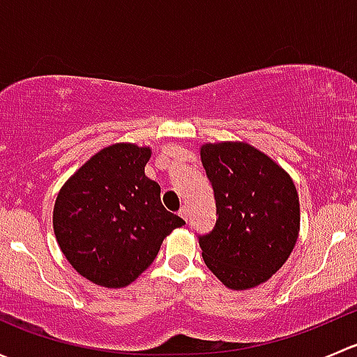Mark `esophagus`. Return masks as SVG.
I'll return each instance as SVG.
<instances>
[{
	"instance_id": "34e87169",
	"label": "esophagus",
	"mask_w": 357,
	"mask_h": 357,
	"mask_svg": "<svg viewBox=\"0 0 357 357\" xmlns=\"http://www.w3.org/2000/svg\"><path fill=\"white\" fill-rule=\"evenodd\" d=\"M179 215H181V218L185 219V221H188V215H190L188 208H186V207H181V208H179Z\"/></svg>"
}]
</instances>
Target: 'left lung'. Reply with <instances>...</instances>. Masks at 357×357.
<instances>
[{
  "label": "left lung",
  "instance_id": "8db88e82",
  "mask_svg": "<svg viewBox=\"0 0 357 357\" xmlns=\"http://www.w3.org/2000/svg\"><path fill=\"white\" fill-rule=\"evenodd\" d=\"M215 200V225L199 236L207 268L231 290L271 278L294 250L301 207L294 181L276 162L240 142L200 149Z\"/></svg>",
  "mask_w": 357,
  "mask_h": 357
}]
</instances>
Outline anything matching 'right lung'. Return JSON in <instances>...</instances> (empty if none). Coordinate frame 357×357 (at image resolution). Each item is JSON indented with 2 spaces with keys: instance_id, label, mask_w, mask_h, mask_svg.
Wrapping results in <instances>:
<instances>
[{
  "instance_id": "right-lung-1",
  "label": "right lung",
  "mask_w": 357,
  "mask_h": 357,
  "mask_svg": "<svg viewBox=\"0 0 357 357\" xmlns=\"http://www.w3.org/2000/svg\"><path fill=\"white\" fill-rule=\"evenodd\" d=\"M152 150L115 143L93 155L62 186L53 208L56 242L72 268L96 285L121 289L157 257L172 229L160 186L145 176Z\"/></svg>"
}]
</instances>
